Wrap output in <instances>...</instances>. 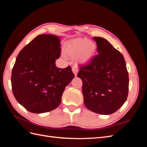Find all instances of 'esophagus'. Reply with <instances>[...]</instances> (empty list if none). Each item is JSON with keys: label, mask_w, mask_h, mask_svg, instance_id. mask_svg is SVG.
<instances>
[{"label": "esophagus", "mask_w": 147, "mask_h": 147, "mask_svg": "<svg viewBox=\"0 0 147 147\" xmlns=\"http://www.w3.org/2000/svg\"><path fill=\"white\" fill-rule=\"evenodd\" d=\"M72 72H73V73H74V75H75V77H77V73H78V71L77 67V66H74L73 67H72Z\"/></svg>", "instance_id": "obj_1"}]
</instances>
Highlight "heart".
Here are the masks:
<instances>
[{"instance_id": "1", "label": "heart", "mask_w": 147, "mask_h": 147, "mask_svg": "<svg viewBox=\"0 0 147 147\" xmlns=\"http://www.w3.org/2000/svg\"><path fill=\"white\" fill-rule=\"evenodd\" d=\"M96 43L87 38L74 39L64 46V53L71 58H76L79 63L86 64L91 62L96 55Z\"/></svg>"}]
</instances>
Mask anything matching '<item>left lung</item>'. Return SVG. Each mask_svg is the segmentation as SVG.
<instances>
[{"label":"left lung","mask_w":147,"mask_h":147,"mask_svg":"<svg viewBox=\"0 0 147 147\" xmlns=\"http://www.w3.org/2000/svg\"><path fill=\"white\" fill-rule=\"evenodd\" d=\"M98 55L80 67L77 77L83 82L84 104L92 112L112 114L126 102L129 77L123 56L109 41L94 37Z\"/></svg>","instance_id":"8db88e82"}]
</instances>
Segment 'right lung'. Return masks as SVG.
Wrapping results in <instances>:
<instances>
[{
	"label": "right lung",
	"mask_w": 147,
	"mask_h": 147,
	"mask_svg": "<svg viewBox=\"0 0 147 147\" xmlns=\"http://www.w3.org/2000/svg\"><path fill=\"white\" fill-rule=\"evenodd\" d=\"M61 37L42 34L18 55L11 73L13 95L18 103L34 113L50 112L61 102L66 86L75 75L71 67L57 68Z\"/></svg>",
	"instance_id": "1"
}]
</instances>
